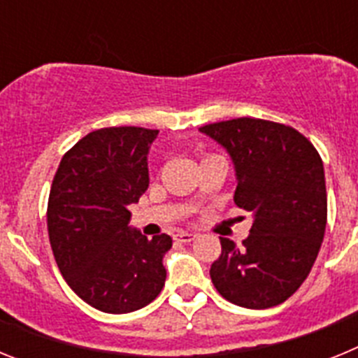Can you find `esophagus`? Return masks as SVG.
Returning <instances> with one entry per match:
<instances>
[{
	"instance_id": "1",
	"label": "esophagus",
	"mask_w": 358,
	"mask_h": 358,
	"mask_svg": "<svg viewBox=\"0 0 358 358\" xmlns=\"http://www.w3.org/2000/svg\"><path fill=\"white\" fill-rule=\"evenodd\" d=\"M195 238H197V235H195V233H188V231H181V233H176V235H173V240H176V242L188 243Z\"/></svg>"
}]
</instances>
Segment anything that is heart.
<instances>
[{"mask_svg": "<svg viewBox=\"0 0 358 358\" xmlns=\"http://www.w3.org/2000/svg\"><path fill=\"white\" fill-rule=\"evenodd\" d=\"M206 157H208V156H206Z\"/></svg>", "mask_w": 358, "mask_h": 358, "instance_id": "1", "label": "heart"}]
</instances>
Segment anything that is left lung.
Instances as JSON below:
<instances>
[{"label":"left lung","mask_w":358,"mask_h":358,"mask_svg":"<svg viewBox=\"0 0 358 358\" xmlns=\"http://www.w3.org/2000/svg\"><path fill=\"white\" fill-rule=\"evenodd\" d=\"M227 148L236 169L235 204L255 222L242 248L220 238L210 276L233 305L264 310L287 301L310 274L327 229L322 159L290 125L233 118L199 129Z\"/></svg>","instance_id":"left-lung-1"}]
</instances>
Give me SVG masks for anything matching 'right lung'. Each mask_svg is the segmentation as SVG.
Returning <instances> with one entry per match:
<instances>
[{
  "label": "right lung",
  "mask_w": 358,
  "mask_h": 358,
  "mask_svg": "<svg viewBox=\"0 0 358 358\" xmlns=\"http://www.w3.org/2000/svg\"><path fill=\"white\" fill-rule=\"evenodd\" d=\"M157 131L106 127L73 145L53 176L50 245L66 283L107 314L134 312L159 296L169 235L131 231L129 204L148 188L147 154Z\"/></svg>",
  "instance_id": "right-lung-1"
}]
</instances>
